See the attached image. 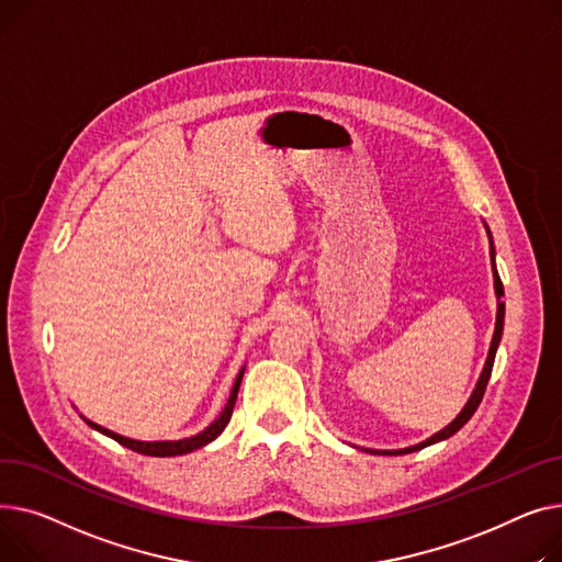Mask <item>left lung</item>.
I'll list each match as a JSON object with an SVG mask.
<instances>
[{"label": "left lung", "instance_id": "8db88e82", "mask_svg": "<svg viewBox=\"0 0 562 562\" xmlns=\"http://www.w3.org/2000/svg\"><path fill=\"white\" fill-rule=\"evenodd\" d=\"M485 228H487V226H485ZM487 236H490V231H487ZM490 260H492L494 292H497V322H494V336H492V342H490V351H487V358H485L483 372H481V376H479V381H476V387H474V392H472V397L468 400L465 408L460 411V413H458V417H456L449 426H445L442 431L434 434L431 438L424 440V442H419V445H415V447L394 449V451H379V449H366V451H370V453H379V456H404V453L419 451V449H424V447H428V445H436V442L447 440V438H451L453 434H458L460 428H463V426L470 422V417L476 413V408H479V404H481V400H483V394H485V387H487L490 374H492L494 356H497V347H499V342H502V334H504V315H506V306H504V302H502V296H504V283H502V279H499L497 266H494V245H492V236H490Z\"/></svg>", "mask_w": 562, "mask_h": 562}]
</instances>
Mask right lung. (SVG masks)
<instances>
[{
    "label": "right lung",
    "instance_id": "add662e5",
    "mask_svg": "<svg viewBox=\"0 0 562 562\" xmlns=\"http://www.w3.org/2000/svg\"><path fill=\"white\" fill-rule=\"evenodd\" d=\"M243 374H245V368H243L240 374L236 376V383H234V387H231L228 402H226L224 411L220 413V417H217L211 426H206L202 434H196V436H192V438H183V440H162V442H143V440H131V438H124V436H120V434H113V431H109V428L99 426V424H94V422H90V419H86V417H83V419H86L88 426L94 428V431L104 434V436L113 438L115 442H120L122 447L134 449V451H138V453L158 456V458H165V456H183V453H190V451H194V449L206 447L209 442H213V440L224 431V426L228 424L231 415H234V406H236V400H238V390H240Z\"/></svg>",
    "mask_w": 562,
    "mask_h": 562
}]
</instances>
